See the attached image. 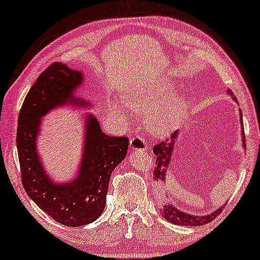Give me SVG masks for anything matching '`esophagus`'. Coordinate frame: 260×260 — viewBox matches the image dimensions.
I'll return each mask as SVG.
<instances>
[{
  "label": "esophagus",
  "mask_w": 260,
  "mask_h": 260,
  "mask_svg": "<svg viewBox=\"0 0 260 260\" xmlns=\"http://www.w3.org/2000/svg\"><path fill=\"white\" fill-rule=\"evenodd\" d=\"M130 148L133 150H145L146 149V141L145 139L141 138V136L136 135L134 138H131L130 140Z\"/></svg>",
  "instance_id": "1"
}]
</instances>
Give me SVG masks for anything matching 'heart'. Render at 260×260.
<instances>
[{
  "mask_svg": "<svg viewBox=\"0 0 260 260\" xmlns=\"http://www.w3.org/2000/svg\"><path fill=\"white\" fill-rule=\"evenodd\" d=\"M171 91V85L165 82L138 87L127 91L122 103L129 110L145 115V126L150 133L165 136L179 126L185 111V101L178 96H170ZM114 110L119 116L124 114L120 105H115Z\"/></svg>",
  "mask_w": 260,
  "mask_h": 260,
  "instance_id": "1",
  "label": "heart"
}]
</instances>
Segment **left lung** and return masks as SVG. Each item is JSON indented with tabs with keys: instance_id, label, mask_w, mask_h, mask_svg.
I'll list each match as a JSON object with an SVG mask.
<instances>
[{
	"instance_id": "left-lung-1",
	"label": "left lung",
	"mask_w": 260,
	"mask_h": 260,
	"mask_svg": "<svg viewBox=\"0 0 260 260\" xmlns=\"http://www.w3.org/2000/svg\"><path fill=\"white\" fill-rule=\"evenodd\" d=\"M228 92L230 95H233L232 90L228 89ZM235 99V98H234ZM237 100V99H235ZM242 112H240V121L243 124L242 120ZM179 131H174L170 134V138H168L167 140L159 141L157 144H155L154 154L156 155V162H155V169H154V179L159 183H165V176H167L168 169H169L170 160H171V154H173L174 146H175V139L178 138ZM242 135H243V144H245V138H244V126L242 127ZM245 146V145H244ZM162 195V194H161ZM161 213L167 220H169L170 223L178 224V225H184V226H198V225H204V224L210 223L211 220L216 218L219 214L223 211L225 205L221 208H219L218 210H215L214 213L209 214V215L204 216H197V215H190L188 213H184V211L179 210L178 208H175V205H173V203L170 202L169 198L167 195H162L161 198Z\"/></svg>"
}]
</instances>
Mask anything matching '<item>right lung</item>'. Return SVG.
Listing matches in <instances>:
<instances>
[{
  "label": "right lung",
  "mask_w": 260,
  "mask_h": 260,
  "mask_svg": "<svg viewBox=\"0 0 260 260\" xmlns=\"http://www.w3.org/2000/svg\"><path fill=\"white\" fill-rule=\"evenodd\" d=\"M81 84V72L61 62L51 63L26 95L16 134L23 188L37 207L66 226L86 225L101 215L112 170L125 159L129 148L126 136L106 135L98 120L87 116L84 157L77 178L62 185L45 174L36 149L40 117L66 103L86 105L74 98V91Z\"/></svg>",
  "instance_id": "obj_1"
}]
</instances>
